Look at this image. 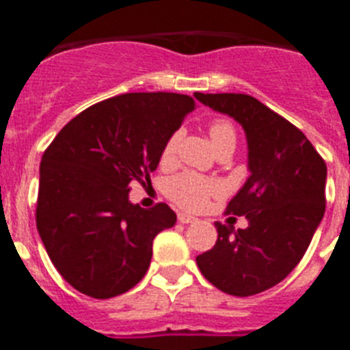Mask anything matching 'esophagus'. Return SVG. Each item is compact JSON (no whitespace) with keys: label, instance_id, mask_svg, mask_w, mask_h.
<instances>
[{"label":"esophagus","instance_id":"1","mask_svg":"<svg viewBox=\"0 0 350 350\" xmlns=\"http://www.w3.org/2000/svg\"><path fill=\"white\" fill-rule=\"evenodd\" d=\"M178 222L180 224H191V222H196V217H193L189 213H178Z\"/></svg>","mask_w":350,"mask_h":350}]
</instances>
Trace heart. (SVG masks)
<instances>
[{"mask_svg":"<svg viewBox=\"0 0 350 350\" xmlns=\"http://www.w3.org/2000/svg\"><path fill=\"white\" fill-rule=\"evenodd\" d=\"M208 138L212 142L213 148L221 147L224 144H234L237 135H234V128L228 120H213L208 126ZM178 135H172L166 140L165 147L161 150V165H172L177 156L178 148ZM219 193V185L213 180L196 175V173L185 172L180 175H175L172 180L168 182V196L172 198V202L178 205L180 208L185 210H200L206 205L210 198L215 196Z\"/></svg>","mask_w":350,"mask_h":350,"instance_id":"b5f03b06","label":"heart"}]
</instances>
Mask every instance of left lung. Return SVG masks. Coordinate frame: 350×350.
I'll return each instance as SVG.
<instances>
[{
  "instance_id": "8db88e82",
  "label": "left lung",
  "mask_w": 350,
  "mask_h": 350,
  "mask_svg": "<svg viewBox=\"0 0 350 350\" xmlns=\"http://www.w3.org/2000/svg\"><path fill=\"white\" fill-rule=\"evenodd\" d=\"M194 96L243 126L250 170L226 206L249 226L234 231L215 222L217 242L198 256V268L226 295H258L282 282L310 245L326 210V163L301 129L252 96Z\"/></svg>"
}]
</instances>
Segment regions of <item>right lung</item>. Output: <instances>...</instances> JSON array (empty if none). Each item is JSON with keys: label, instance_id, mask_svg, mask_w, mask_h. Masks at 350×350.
Returning <instances> with one entry per match:
<instances>
[{"label": "right lung", "instance_id": "1", "mask_svg": "<svg viewBox=\"0 0 350 350\" xmlns=\"http://www.w3.org/2000/svg\"><path fill=\"white\" fill-rule=\"evenodd\" d=\"M196 108L177 92H128L85 108L57 133L40 163L36 228L63 279L107 299L147 273L157 233L175 224L166 203L142 208L129 185L145 184L166 140Z\"/></svg>", "mask_w": 350, "mask_h": 350}]
</instances>
